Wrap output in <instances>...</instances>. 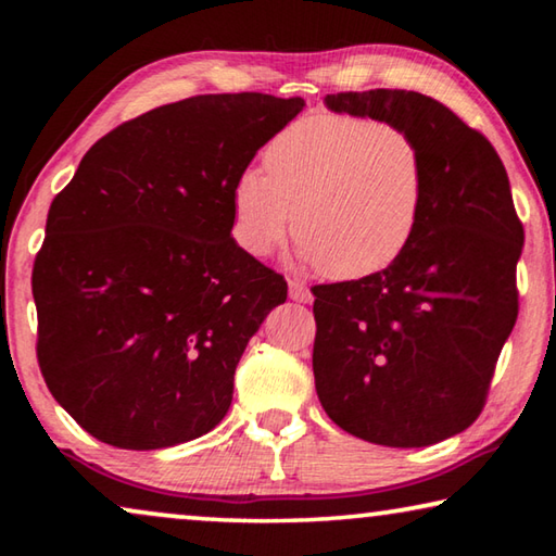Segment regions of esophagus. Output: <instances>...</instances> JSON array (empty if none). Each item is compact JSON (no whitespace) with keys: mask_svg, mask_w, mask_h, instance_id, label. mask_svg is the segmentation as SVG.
Here are the masks:
<instances>
[{"mask_svg":"<svg viewBox=\"0 0 556 556\" xmlns=\"http://www.w3.org/2000/svg\"><path fill=\"white\" fill-rule=\"evenodd\" d=\"M289 299L299 301V304H308L314 296L306 285H301V281H289Z\"/></svg>","mask_w":556,"mask_h":556,"instance_id":"obj_1","label":"esophagus"}]
</instances>
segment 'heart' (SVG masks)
Masks as SVG:
<instances>
[{"label": "heart", "instance_id": "obj_1", "mask_svg": "<svg viewBox=\"0 0 556 556\" xmlns=\"http://www.w3.org/2000/svg\"><path fill=\"white\" fill-rule=\"evenodd\" d=\"M232 238L267 257L294 228L296 260L338 279L394 265L427 211V164L409 131L357 115L291 122L265 149V174L244 168L230 188Z\"/></svg>", "mask_w": 556, "mask_h": 556}]
</instances>
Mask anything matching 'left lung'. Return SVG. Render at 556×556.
Here are the masks:
<instances>
[{"instance_id": "obj_1", "label": "left lung", "mask_w": 556, "mask_h": 556, "mask_svg": "<svg viewBox=\"0 0 556 556\" xmlns=\"http://www.w3.org/2000/svg\"><path fill=\"white\" fill-rule=\"evenodd\" d=\"M324 105L409 131L427 164V211L394 265L314 287L316 394L357 439L439 444L481 414L517 318L525 230L510 181L481 131L421 92H336Z\"/></svg>"}]
</instances>
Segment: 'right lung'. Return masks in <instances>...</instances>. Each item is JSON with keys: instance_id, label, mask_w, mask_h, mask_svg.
<instances>
[{"instance_id": "1", "label": "right lung", "mask_w": 556, "mask_h": 556, "mask_svg": "<svg viewBox=\"0 0 556 556\" xmlns=\"http://www.w3.org/2000/svg\"><path fill=\"white\" fill-rule=\"evenodd\" d=\"M304 98L199 96L112 129L55 195L34 262L39 365L100 441L208 434L287 281L232 238L230 188Z\"/></svg>"}]
</instances>
